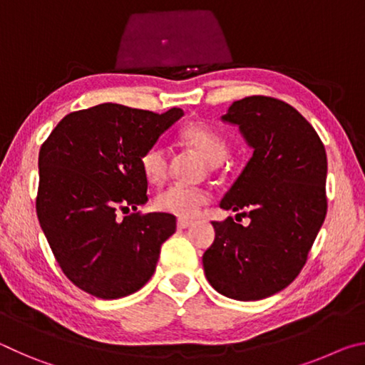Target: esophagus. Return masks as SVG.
Instances as JSON below:
<instances>
[{"instance_id": "34e87169", "label": "esophagus", "mask_w": 365, "mask_h": 365, "mask_svg": "<svg viewBox=\"0 0 365 365\" xmlns=\"http://www.w3.org/2000/svg\"><path fill=\"white\" fill-rule=\"evenodd\" d=\"M191 224H193V222L188 220V219H178L177 220V227L178 228H188Z\"/></svg>"}]
</instances>
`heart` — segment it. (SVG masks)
I'll list each match as a JSON object with an SVG mask.
<instances>
[{
	"instance_id": "obj_1",
	"label": "heart",
	"mask_w": 365,
	"mask_h": 365,
	"mask_svg": "<svg viewBox=\"0 0 365 365\" xmlns=\"http://www.w3.org/2000/svg\"><path fill=\"white\" fill-rule=\"evenodd\" d=\"M182 140L200 154L209 165H219L228 156V143L224 137L201 122L188 123L182 130ZM140 168L148 182L160 185L168 178L169 151L160 143L148 146L140 158ZM209 202V193L202 188L185 187L175 183L160 191L156 197L159 211L168 212L182 219H190L200 212Z\"/></svg>"
}]
</instances>
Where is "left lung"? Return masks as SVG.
<instances>
[{
  "label": "left lung",
  "instance_id": "1",
  "mask_svg": "<svg viewBox=\"0 0 365 365\" xmlns=\"http://www.w3.org/2000/svg\"><path fill=\"white\" fill-rule=\"evenodd\" d=\"M222 119L240 127L255 153L220 207L251 222H212L202 265L220 294L257 301L282 292L304 267L327 215V154L311 123L277 98H243Z\"/></svg>",
  "mask_w": 365,
  "mask_h": 365
}]
</instances>
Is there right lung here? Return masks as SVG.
I'll return each instance as SVG.
<instances>
[{"label": "right lung", "instance_id": "obj_1", "mask_svg": "<svg viewBox=\"0 0 365 365\" xmlns=\"http://www.w3.org/2000/svg\"><path fill=\"white\" fill-rule=\"evenodd\" d=\"M182 115L104 103L67 114L41 145L36 215L61 270L83 292L123 298L156 270L177 225L172 214L137 211L148 201L140 158Z\"/></svg>", "mask_w": 365, "mask_h": 365}]
</instances>
